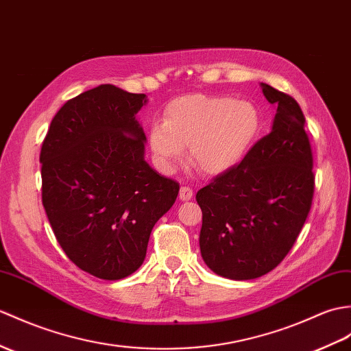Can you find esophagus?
Returning <instances> with one entry per match:
<instances>
[{
	"instance_id": "esophagus-1",
	"label": "esophagus",
	"mask_w": 351,
	"mask_h": 351,
	"mask_svg": "<svg viewBox=\"0 0 351 351\" xmlns=\"http://www.w3.org/2000/svg\"><path fill=\"white\" fill-rule=\"evenodd\" d=\"M193 197V190L190 186H181V190H179V199L181 200H190Z\"/></svg>"
}]
</instances>
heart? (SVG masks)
<instances>
[{"label":"heart","instance_id":"heart-1","mask_svg":"<svg viewBox=\"0 0 351 351\" xmlns=\"http://www.w3.org/2000/svg\"><path fill=\"white\" fill-rule=\"evenodd\" d=\"M262 117L254 104L229 95L190 94L172 100L165 122L152 124L149 148L162 170H173L190 145V161L206 175L230 172L257 141Z\"/></svg>","mask_w":351,"mask_h":351}]
</instances>
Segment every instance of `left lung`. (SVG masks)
<instances>
[{
  "label": "left lung",
  "mask_w": 351,
  "mask_h": 351,
  "mask_svg": "<svg viewBox=\"0 0 351 351\" xmlns=\"http://www.w3.org/2000/svg\"><path fill=\"white\" fill-rule=\"evenodd\" d=\"M276 106L272 132L241 165L195 194L202 209L200 252L210 271L254 280L278 266L302 230L314 195V160L298 101L267 84Z\"/></svg>",
  "instance_id": "obj_1"
}]
</instances>
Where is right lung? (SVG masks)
<instances>
[{"mask_svg":"<svg viewBox=\"0 0 351 351\" xmlns=\"http://www.w3.org/2000/svg\"><path fill=\"white\" fill-rule=\"evenodd\" d=\"M145 94L100 85L56 112L42 145V202L55 238L82 271L121 280L143 263L179 184L143 158Z\"/></svg>","mask_w":351,"mask_h":351,"instance_id":"1","label":"right lung"}]
</instances>
